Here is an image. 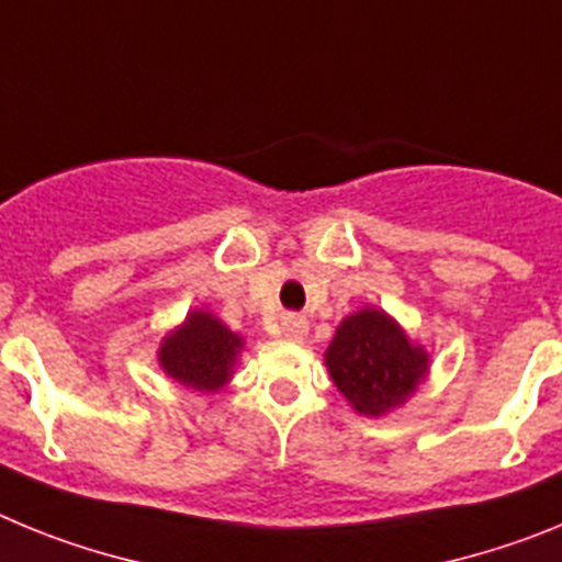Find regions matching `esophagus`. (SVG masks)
I'll use <instances>...</instances> for the list:
<instances>
[{
	"label": "esophagus",
	"mask_w": 562,
	"mask_h": 562,
	"mask_svg": "<svg viewBox=\"0 0 562 562\" xmlns=\"http://www.w3.org/2000/svg\"><path fill=\"white\" fill-rule=\"evenodd\" d=\"M306 331H310V324H306V317L301 315H284L281 317V326H278V335L286 337V340H304Z\"/></svg>",
	"instance_id": "1"
}]
</instances>
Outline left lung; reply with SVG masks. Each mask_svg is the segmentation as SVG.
Listing matches in <instances>:
<instances>
[{
  "label": "left lung",
  "instance_id": "obj_1",
  "mask_svg": "<svg viewBox=\"0 0 562 562\" xmlns=\"http://www.w3.org/2000/svg\"><path fill=\"white\" fill-rule=\"evenodd\" d=\"M326 366L340 394L366 416L402 405L428 371V355L380 310H360L337 326Z\"/></svg>",
  "mask_w": 562,
  "mask_h": 562
}]
</instances>
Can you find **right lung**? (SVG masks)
I'll return each instance as SVG.
<instances>
[{"label":"right lung","mask_w":562,"mask_h":562,"mask_svg":"<svg viewBox=\"0 0 562 562\" xmlns=\"http://www.w3.org/2000/svg\"><path fill=\"white\" fill-rule=\"evenodd\" d=\"M241 351V337L207 312H191L160 346V366L171 380L196 391H220Z\"/></svg>","instance_id":"right-lung-1"}]
</instances>
